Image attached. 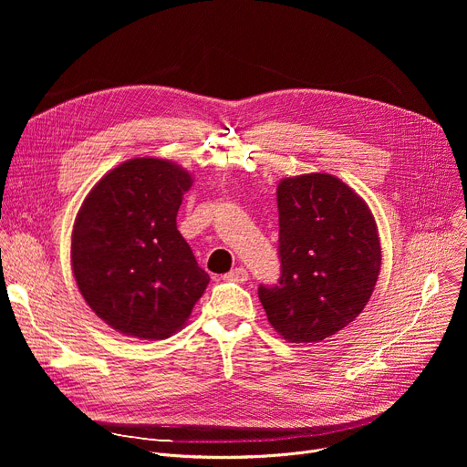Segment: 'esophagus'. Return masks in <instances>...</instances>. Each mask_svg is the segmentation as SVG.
<instances>
[{
  "label": "esophagus",
  "instance_id": "34e87169",
  "mask_svg": "<svg viewBox=\"0 0 467 467\" xmlns=\"http://www.w3.org/2000/svg\"><path fill=\"white\" fill-rule=\"evenodd\" d=\"M247 277H249V274H247L245 268H242V265H240V268L231 270V272L225 275V279H227V281H233V283H245Z\"/></svg>",
  "mask_w": 467,
  "mask_h": 467
}]
</instances>
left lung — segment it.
I'll return each instance as SVG.
<instances>
[{"label": "left lung", "mask_w": 467, "mask_h": 467, "mask_svg": "<svg viewBox=\"0 0 467 467\" xmlns=\"http://www.w3.org/2000/svg\"><path fill=\"white\" fill-rule=\"evenodd\" d=\"M281 277L258 286L272 327L292 344L321 342L368 305L380 272V240L364 199L328 173L277 186Z\"/></svg>", "instance_id": "1"}]
</instances>
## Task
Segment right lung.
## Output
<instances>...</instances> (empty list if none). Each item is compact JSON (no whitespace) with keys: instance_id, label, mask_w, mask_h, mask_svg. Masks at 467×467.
<instances>
[{"instance_id":"obj_1","label":"right lung","mask_w":467,"mask_h":467,"mask_svg":"<svg viewBox=\"0 0 467 467\" xmlns=\"http://www.w3.org/2000/svg\"><path fill=\"white\" fill-rule=\"evenodd\" d=\"M192 175L164 159H130L87 195L72 233V270L88 306L130 338L184 327L211 277L177 231Z\"/></svg>"}]
</instances>
